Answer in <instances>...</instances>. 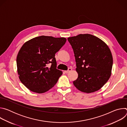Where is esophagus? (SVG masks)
I'll return each mask as SVG.
<instances>
[{"label": "esophagus", "mask_w": 127, "mask_h": 127, "mask_svg": "<svg viewBox=\"0 0 127 127\" xmlns=\"http://www.w3.org/2000/svg\"><path fill=\"white\" fill-rule=\"evenodd\" d=\"M71 70H72V69H71V68H68V70H66V71H65V73H69V72H70Z\"/></svg>", "instance_id": "esophagus-1"}]
</instances>
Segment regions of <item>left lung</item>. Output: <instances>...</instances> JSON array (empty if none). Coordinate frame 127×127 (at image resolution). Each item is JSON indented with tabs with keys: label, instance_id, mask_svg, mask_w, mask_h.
Instances as JSON below:
<instances>
[{
	"label": "left lung",
	"instance_id": "1",
	"mask_svg": "<svg viewBox=\"0 0 127 127\" xmlns=\"http://www.w3.org/2000/svg\"><path fill=\"white\" fill-rule=\"evenodd\" d=\"M78 76L73 81L80 91L91 93L100 89L109 79L113 60L110 49L98 38L90 34L69 37Z\"/></svg>",
	"mask_w": 127,
	"mask_h": 127
}]
</instances>
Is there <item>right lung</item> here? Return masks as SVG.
Returning a JSON list of instances; mask_svg holds the SVG:
<instances>
[{"label":"right lung","instance_id":"obj_1","mask_svg":"<svg viewBox=\"0 0 127 127\" xmlns=\"http://www.w3.org/2000/svg\"><path fill=\"white\" fill-rule=\"evenodd\" d=\"M65 38L41 35L25 43L16 58L18 74L31 91L45 93L57 82L62 72L57 68L55 54L65 44Z\"/></svg>","mask_w":127,"mask_h":127}]
</instances>
